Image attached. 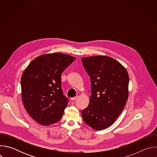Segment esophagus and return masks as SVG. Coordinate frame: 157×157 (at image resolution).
I'll use <instances>...</instances> for the list:
<instances>
[{
  "mask_svg": "<svg viewBox=\"0 0 157 157\" xmlns=\"http://www.w3.org/2000/svg\"><path fill=\"white\" fill-rule=\"evenodd\" d=\"M77 98H78V97H77V96H76V97H74V98H71V101H75L76 99H77Z\"/></svg>",
  "mask_w": 157,
  "mask_h": 157,
  "instance_id": "1",
  "label": "esophagus"
}]
</instances>
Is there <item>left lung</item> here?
<instances>
[{
  "instance_id": "1",
  "label": "left lung",
  "mask_w": 157,
  "mask_h": 157,
  "mask_svg": "<svg viewBox=\"0 0 157 157\" xmlns=\"http://www.w3.org/2000/svg\"><path fill=\"white\" fill-rule=\"evenodd\" d=\"M91 82L88 106L81 111L84 122L100 130L113 124L123 110L128 96V73L115 59L107 56L81 58Z\"/></svg>"
}]
</instances>
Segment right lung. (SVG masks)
Returning a JSON list of instances; mask_svg holds the SVG:
<instances>
[{"label": "right lung", "mask_w": 157, "mask_h": 157, "mask_svg": "<svg viewBox=\"0 0 157 157\" xmlns=\"http://www.w3.org/2000/svg\"><path fill=\"white\" fill-rule=\"evenodd\" d=\"M75 58L60 53L41 55L22 74V102L29 114L40 124L49 125L61 118L68 100L63 94L61 75Z\"/></svg>", "instance_id": "obj_1"}]
</instances>
